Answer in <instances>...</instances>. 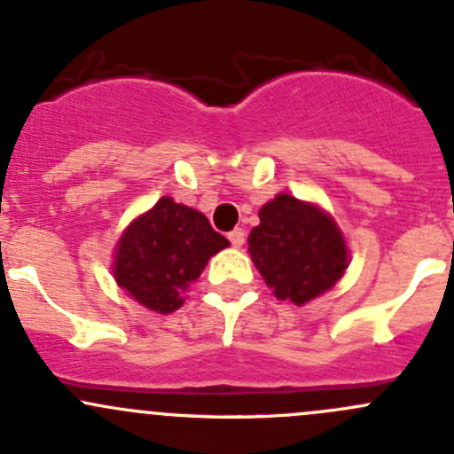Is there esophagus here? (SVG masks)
Instances as JSON below:
<instances>
[{
  "label": "esophagus",
  "instance_id": "34e87169",
  "mask_svg": "<svg viewBox=\"0 0 454 454\" xmlns=\"http://www.w3.org/2000/svg\"><path fill=\"white\" fill-rule=\"evenodd\" d=\"M228 239H231V244L235 246V248H241L246 241V232L241 231V228H235V231L228 232Z\"/></svg>",
  "mask_w": 454,
  "mask_h": 454
}]
</instances>
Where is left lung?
Here are the masks:
<instances>
[{"instance_id":"1","label":"left lung","mask_w":454,"mask_h":454,"mask_svg":"<svg viewBox=\"0 0 454 454\" xmlns=\"http://www.w3.org/2000/svg\"><path fill=\"white\" fill-rule=\"evenodd\" d=\"M248 253L274 296L305 305L332 290L349 265V250L332 215L278 193L259 210Z\"/></svg>"}]
</instances>
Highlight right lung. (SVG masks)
I'll return each mask as SVG.
<instances>
[{"label":"right lung","instance_id":"obj_1","mask_svg":"<svg viewBox=\"0 0 454 454\" xmlns=\"http://www.w3.org/2000/svg\"><path fill=\"white\" fill-rule=\"evenodd\" d=\"M228 246L206 215L162 198L118 239L114 278L146 309L171 314L182 308L186 287L198 281L210 256Z\"/></svg>","mask_w":454,"mask_h":454}]
</instances>
